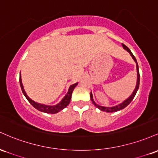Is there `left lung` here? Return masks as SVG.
I'll return each mask as SVG.
<instances>
[{"mask_svg":"<svg viewBox=\"0 0 158 158\" xmlns=\"http://www.w3.org/2000/svg\"><path fill=\"white\" fill-rule=\"evenodd\" d=\"M122 46H123L124 48H125V50L127 51V52H129V54H130L131 56H132L133 59H134V61L136 62V72H137V81H136V87H135V89H134V92H133V93L130 95V97H128V98H127L126 100L124 101V102H122L121 104H118V105H116V106H113V107H103V106H100V105H98V104H97L96 103L94 102L93 97V94H92V92H91V93H90V98H91V100H92V102H93V103L94 104V105H95L97 108H98L99 110H102V111H104V112H107V113L116 112V111L121 110L124 109V108L126 107L128 105V104H130L131 102V101L133 100V99H134V96H135V95H136V92H137L138 89H139V66H138L137 62H136V60L135 56H134V54H132L131 51L130 49H129L126 45H124V44H122Z\"/></svg>","mask_w":158,"mask_h":158,"instance_id":"8db88e82","label":"left lung"}]
</instances>
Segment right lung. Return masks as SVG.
Returning a JSON list of instances; mask_svg holds the SVG:
<instances>
[{
    "label": "right lung",
    "instance_id": "1",
    "mask_svg": "<svg viewBox=\"0 0 158 158\" xmlns=\"http://www.w3.org/2000/svg\"><path fill=\"white\" fill-rule=\"evenodd\" d=\"M19 82H20L21 88H22L23 94H24V96L26 97V98L27 99L28 102L32 104V106L34 107L36 109L38 110L41 111V112H44L46 113H51V114H54V113L60 112V111H61L62 110H63L65 107H66L67 106L69 105L71 98H72V92H73L74 89L75 88V86H77V84H78V83H76V84L71 85L69 89L68 93H67L66 95H65L64 98L62 99V101L59 103V104H56V105H54V106H49V105H46V104H40V103L35 102L34 101H33L32 99H31L27 96V93H25V91H24V86H23V84H22V78H21V74H20V77H19Z\"/></svg>",
    "mask_w": 158,
    "mask_h": 158
}]
</instances>
